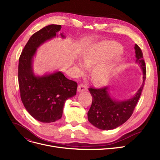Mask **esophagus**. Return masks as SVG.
Instances as JSON below:
<instances>
[{"label":"esophagus","instance_id":"1","mask_svg":"<svg viewBox=\"0 0 160 160\" xmlns=\"http://www.w3.org/2000/svg\"><path fill=\"white\" fill-rule=\"evenodd\" d=\"M88 89L87 87L83 85V84H80L78 87V92H82V91H86Z\"/></svg>","mask_w":160,"mask_h":160}]
</instances>
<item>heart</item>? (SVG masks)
<instances>
[{
    "label": "heart",
    "mask_w": 160,
    "mask_h": 160,
    "mask_svg": "<svg viewBox=\"0 0 160 160\" xmlns=\"http://www.w3.org/2000/svg\"><path fill=\"white\" fill-rule=\"evenodd\" d=\"M122 52V48L114 41H103L93 46L89 52L83 54L82 62L78 60L76 63L78 71L83 72L86 67H93ZM122 58L120 56L97 65L92 72V80L97 85H106L119 70Z\"/></svg>",
    "instance_id": "1"
}]
</instances>
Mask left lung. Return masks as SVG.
I'll use <instances>...</instances> for the list:
<instances>
[{
	"label": "left lung",
	"instance_id": "left-lung-1",
	"mask_svg": "<svg viewBox=\"0 0 160 160\" xmlns=\"http://www.w3.org/2000/svg\"><path fill=\"white\" fill-rule=\"evenodd\" d=\"M134 49L136 62L143 73V80L140 88L132 98L125 100H117L111 97L108 87L89 89L93 97V102L88 112V121L98 129L113 130L124 124L132 115L138 102L145 82L146 66L139 47L136 44Z\"/></svg>",
	"mask_w": 160,
	"mask_h": 160
}]
</instances>
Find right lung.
Here are the masks:
<instances>
[{"label":"right lung","mask_w":160,"mask_h":160,"mask_svg":"<svg viewBox=\"0 0 160 160\" xmlns=\"http://www.w3.org/2000/svg\"><path fill=\"white\" fill-rule=\"evenodd\" d=\"M61 28V25L50 24L33 33L19 60L18 80L22 104L32 117L42 122L60 119L65 101L77 94V83L67 78L61 71L36 76L33 71V58L38 48L58 37ZM60 35L65 38L62 33Z\"/></svg>","instance_id":"right-lung-1"}]
</instances>
